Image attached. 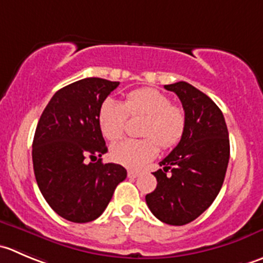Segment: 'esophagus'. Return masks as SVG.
Listing matches in <instances>:
<instances>
[{
  "instance_id": "1",
  "label": "esophagus",
  "mask_w": 263,
  "mask_h": 263,
  "mask_svg": "<svg viewBox=\"0 0 263 263\" xmlns=\"http://www.w3.org/2000/svg\"><path fill=\"white\" fill-rule=\"evenodd\" d=\"M137 176H140V171H137V170H128V177L135 178V177H137Z\"/></svg>"
}]
</instances>
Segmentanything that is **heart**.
Segmentation results:
<instances>
[{"mask_svg":"<svg viewBox=\"0 0 263 263\" xmlns=\"http://www.w3.org/2000/svg\"><path fill=\"white\" fill-rule=\"evenodd\" d=\"M127 116L145 117L141 127L142 139L126 140L114 145L110 157L119 164L137 168L152 160L163 149L175 147L186 131V114L180 105L171 104V99L157 88L135 90L123 103L106 99L101 104L98 123L103 136L109 141L123 137Z\"/></svg>","mask_w":263,"mask_h":263,"instance_id":"b5f03b06","label":"heart"}]
</instances>
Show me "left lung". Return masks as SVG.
<instances>
[{"instance_id":"1","label":"left lung","mask_w":263,"mask_h":263,"mask_svg":"<svg viewBox=\"0 0 263 263\" xmlns=\"http://www.w3.org/2000/svg\"><path fill=\"white\" fill-rule=\"evenodd\" d=\"M181 100L186 131L177 146L153 175L157 187L145 196L153 215L181 226L199 217L222 187L230 158V141L222 111L205 93L187 82L165 85Z\"/></svg>"}]
</instances>
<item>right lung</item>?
Here are the masks:
<instances>
[{
  "label": "right lung",
  "instance_id": "1",
  "mask_svg": "<svg viewBox=\"0 0 263 263\" xmlns=\"http://www.w3.org/2000/svg\"><path fill=\"white\" fill-rule=\"evenodd\" d=\"M119 82L85 78L59 90L43 110L33 139V170L43 198L76 223L105 211L126 168L103 163L108 152L98 123L101 104Z\"/></svg>",
  "mask_w": 263,
  "mask_h": 263
}]
</instances>
